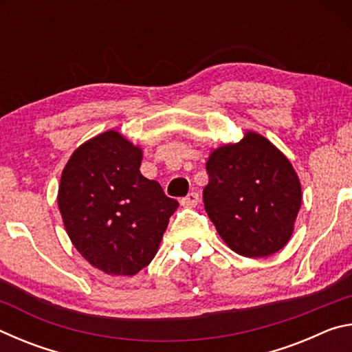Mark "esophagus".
<instances>
[{"label":"esophagus","mask_w":352,"mask_h":352,"mask_svg":"<svg viewBox=\"0 0 352 352\" xmlns=\"http://www.w3.org/2000/svg\"><path fill=\"white\" fill-rule=\"evenodd\" d=\"M180 204L184 206V208H194L195 205L199 204V194L197 192H189L186 197H183L180 200Z\"/></svg>","instance_id":"esophagus-1"}]
</instances>
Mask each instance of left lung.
Masks as SVG:
<instances>
[{"instance_id":"left-lung-1","label":"left lung","mask_w":352,"mask_h":352,"mask_svg":"<svg viewBox=\"0 0 352 352\" xmlns=\"http://www.w3.org/2000/svg\"><path fill=\"white\" fill-rule=\"evenodd\" d=\"M205 210L219 236L237 254L264 258L289 242L301 208L294 166L264 136L247 132L220 146L206 162Z\"/></svg>"}]
</instances>
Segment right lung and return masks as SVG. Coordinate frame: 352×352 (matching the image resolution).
<instances>
[{"instance_id": "add662e5", "label": "right lung", "mask_w": 352, "mask_h": 352, "mask_svg": "<svg viewBox=\"0 0 352 352\" xmlns=\"http://www.w3.org/2000/svg\"><path fill=\"white\" fill-rule=\"evenodd\" d=\"M142 151L115 130L71 155L58 186V210L71 242L107 275L132 276L158 252L178 201L140 172Z\"/></svg>"}]
</instances>
